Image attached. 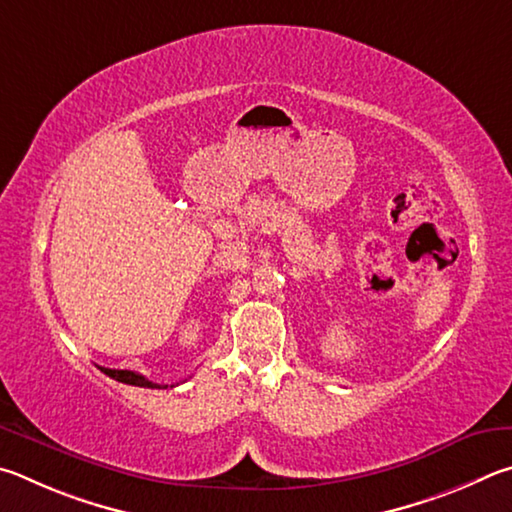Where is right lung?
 <instances>
[{
  "label": "right lung",
  "instance_id": "obj_1",
  "mask_svg": "<svg viewBox=\"0 0 512 512\" xmlns=\"http://www.w3.org/2000/svg\"><path fill=\"white\" fill-rule=\"evenodd\" d=\"M105 375H110L112 380L116 382H123V384H132V387H143V389H166L161 387L157 382H150L148 378H143L141 373H134V371H119V369H105V366H98Z\"/></svg>",
  "mask_w": 512,
  "mask_h": 512
}]
</instances>
